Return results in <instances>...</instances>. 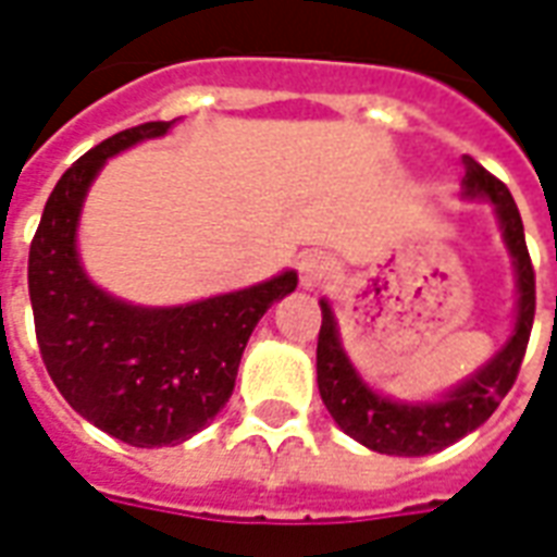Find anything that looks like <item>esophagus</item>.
<instances>
[{
	"instance_id": "esophagus-1",
	"label": "esophagus",
	"mask_w": 557,
	"mask_h": 557,
	"mask_svg": "<svg viewBox=\"0 0 557 557\" xmlns=\"http://www.w3.org/2000/svg\"><path fill=\"white\" fill-rule=\"evenodd\" d=\"M298 274H301L304 289H319L331 274V259L325 253H307L298 262Z\"/></svg>"
}]
</instances>
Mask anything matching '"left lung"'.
Segmentation results:
<instances>
[{
    "label": "left lung",
    "instance_id": "left-lung-1",
    "mask_svg": "<svg viewBox=\"0 0 557 557\" xmlns=\"http://www.w3.org/2000/svg\"><path fill=\"white\" fill-rule=\"evenodd\" d=\"M462 199L490 202L504 250L510 256L516 280V307L510 334L474 373L430 399H399L373 387L351 363L339 337V322L327 298L322 307V331L315 346V382L327 414L339 430L375 454L426 456L459 442L462 435L486 423L498 403L513 387L519 363L525 358L534 325V268L528 259L525 230L513 196L478 160L462 154Z\"/></svg>",
    "mask_w": 557,
    "mask_h": 557
}]
</instances>
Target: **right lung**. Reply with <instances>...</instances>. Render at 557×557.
Returning a JSON list of instances; mask_svg holds the SVG:
<instances>
[{
	"label": "right lung",
	"instance_id": "1",
	"mask_svg": "<svg viewBox=\"0 0 557 557\" xmlns=\"http://www.w3.org/2000/svg\"><path fill=\"white\" fill-rule=\"evenodd\" d=\"M178 119L131 127L59 178L29 250V298L47 373L79 418L131 447H175L230 403L244 346L298 286L280 271L256 286L151 307L101 289L79 256V218L107 160L166 137Z\"/></svg>",
	"mask_w": 557,
	"mask_h": 557
}]
</instances>
